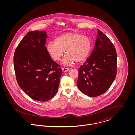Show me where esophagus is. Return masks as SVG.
I'll list each match as a JSON object with an SVG mask.
<instances>
[{"mask_svg":"<svg viewBox=\"0 0 135 135\" xmlns=\"http://www.w3.org/2000/svg\"><path fill=\"white\" fill-rule=\"evenodd\" d=\"M69 70V68H62V71H63V72H67Z\"/></svg>","mask_w":135,"mask_h":135,"instance_id":"esophagus-1","label":"esophagus"}]
</instances>
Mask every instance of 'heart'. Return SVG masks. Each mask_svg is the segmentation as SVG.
Listing matches in <instances>:
<instances>
[{"label": "heart", "instance_id": "obj_1", "mask_svg": "<svg viewBox=\"0 0 135 135\" xmlns=\"http://www.w3.org/2000/svg\"><path fill=\"white\" fill-rule=\"evenodd\" d=\"M91 41L88 37L77 33L69 32L56 37L55 41H50L46 45V51L54 60L60 61L66 55L62 63L70 66L75 62L80 63L84 61L90 54L91 49Z\"/></svg>", "mask_w": 135, "mask_h": 135}]
</instances>
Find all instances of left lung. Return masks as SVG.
Returning a JSON list of instances; mask_svg holds the SVG:
<instances>
[{
	"mask_svg": "<svg viewBox=\"0 0 135 135\" xmlns=\"http://www.w3.org/2000/svg\"><path fill=\"white\" fill-rule=\"evenodd\" d=\"M97 30L94 50L78 69V88L90 97L106 92L116 75L117 55L114 46L103 32Z\"/></svg>",
	"mask_w": 135,
	"mask_h": 135,
	"instance_id": "1",
	"label": "left lung"
}]
</instances>
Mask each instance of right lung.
<instances>
[{
  "mask_svg": "<svg viewBox=\"0 0 135 135\" xmlns=\"http://www.w3.org/2000/svg\"><path fill=\"white\" fill-rule=\"evenodd\" d=\"M45 31H32L22 39L13 57L20 87L32 99L45 102L57 93L62 71L51 60L45 45Z\"/></svg>",
  "mask_w": 135,
  "mask_h": 135,
  "instance_id": "right-lung-1",
  "label": "right lung"
}]
</instances>
